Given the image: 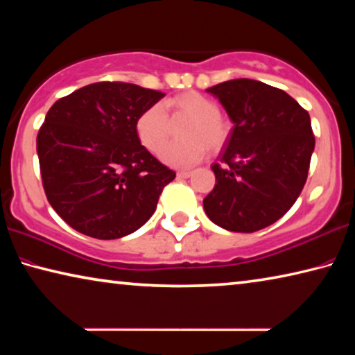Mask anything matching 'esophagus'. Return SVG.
<instances>
[{
    "mask_svg": "<svg viewBox=\"0 0 355 355\" xmlns=\"http://www.w3.org/2000/svg\"><path fill=\"white\" fill-rule=\"evenodd\" d=\"M191 171H180V172H177V177L178 178H188V177H191Z\"/></svg>",
    "mask_w": 355,
    "mask_h": 355,
    "instance_id": "1",
    "label": "esophagus"
}]
</instances>
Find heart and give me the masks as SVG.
I'll list each match as a JSON object with an SVG mask.
<instances>
[{
  "instance_id": "1",
  "label": "heart",
  "mask_w": 355,
  "mask_h": 355,
  "mask_svg": "<svg viewBox=\"0 0 355 355\" xmlns=\"http://www.w3.org/2000/svg\"><path fill=\"white\" fill-rule=\"evenodd\" d=\"M172 121L188 120L182 129V142L167 145L161 151V159L172 167H189L205 156L207 148L216 153L226 144L230 123L216 101L199 92H187L164 101ZM165 110V111H166ZM161 104H151L136 118L134 129L137 139L151 153L164 147L171 134V121Z\"/></svg>"
}]
</instances>
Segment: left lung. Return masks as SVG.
I'll list each match as a JSON object with an SVG mask.
<instances>
[{
    "label": "left lung",
    "instance_id": "left-lung-1",
    "mask_svg": "<svg viewBox=\"0 0 355 355\" xmlns=\"http://www.w3.org/2000/svg\"><path fill=\"white\" fill-rule=\"evenodd\" d=\"M226 109L232 131L204 199L207 216L230 232H256L278 221L305 187L314 136L308 112L283 89L235 78L207 89Z\"/></svg>",
    "mask_w": 355,
    "mask_h": 355
}]
</instances>
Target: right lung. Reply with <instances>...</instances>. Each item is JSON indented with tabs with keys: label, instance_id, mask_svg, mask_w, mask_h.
I'll return each mask as SVG.
<instances>
[{
	"label": "right lung",
	"instance_id": "obj_1",
	"mask_svg": "<svg viewBox=\"0 0 355 355\" xmlns=\"http://www.w3.org/2000/svg\"><path fill=\"white\" fill-rule=\"evenodd\" d=\"M164 93L98 82L50 107L37 134L42 184L53 210L99 240L136 232L153 215L175 172L137 139L134 123Z\"/></svg>",
	"mask_w": 355,
	"mask_h": 355
}]
</instances>
